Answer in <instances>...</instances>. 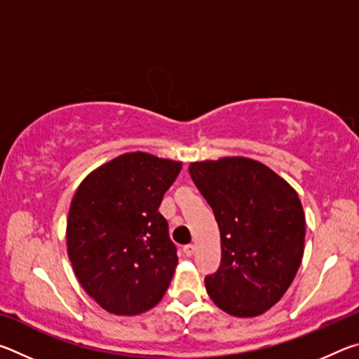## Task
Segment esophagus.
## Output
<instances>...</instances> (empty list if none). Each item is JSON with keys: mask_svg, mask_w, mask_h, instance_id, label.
<instances>
[{"mask_svg": "<svg viewBox=\"0 0 359 359\" xmlns=\"http://www.w3.org/2000/svg\"><path fill=\"white\" fill-rule=\"evenodd\" d=\"M194 252H196V247H194L193 244H188V245H185V247H184V253H185V257H193Z\"/></svg>", "mask_w": 359, "mask_h": 359, "instance_id": "esophagus-1", "label": "esophagus"}]
</instances>
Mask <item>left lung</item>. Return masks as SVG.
Wrapping results in <instances>:
<instances>
[{
    "label": "left lung",
    "mask_w": 359,
    "mask_h": 359,
    "mask_svg": "<svg viewBox=\"0 0 359 359\" xmlns=\"http://www.w3.org/2000/svg\"><path fill=\"white\" fill-rule=\"evenodd\" d=\"M194 185L214 210L222 259L205 290L234 317L266 312L285 294L301 266L306 218L297 193L248 158L191 163Z\"/></svg>",
    "instance_id": "1"
}]
</instances>
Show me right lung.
I'll return each instance as SVG.
<instances>
[{"label":"right lung","mask_w":359,"mask_h":359,"mask_svg":"<svg viewBox=\"0 0 359 359\" xmlns=\"http://www.w3.org/2000/svg\"><path fill=\"white\" fill-rule=\"evenodd\" d=\"M180 168L142 151L125 154L77 188L66 228L68 257L104 311L137 315L165 296L179 258L158 208Z\"/></svg>","instance_id":"1"}]
</instances>
